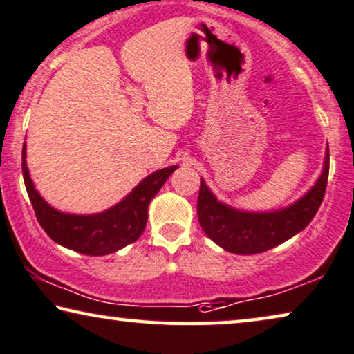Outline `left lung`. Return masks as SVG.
<instances>
[{"label":"left lung","instance_id":"8db88e82","mask_svg":"<svg viewBox=\"0 0 354 354\" xmlns=\"http://www.w3.org/2000/svg\"><path fill=\"white\" fill-rule=\"evenodd\" d=\"M329 176V146L323 170L302 197L270 211H248L219 200L200 178L197 216L200 227L223 250L234 254H257L292 239L312 223L323 202Z\"/></svg>","mask_w":354,"mask_h":354}]
</instances>
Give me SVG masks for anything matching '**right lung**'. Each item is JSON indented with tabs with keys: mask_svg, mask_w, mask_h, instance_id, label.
<instances>
[{
	"mask_svg": "<svg viewBox=\"0 0 354 354\" xmlns=\"http://www.w3.org/2000/svg\"><path fill=\"white\" fill-rule=\"evenodd\" d=\"M176 168L178 165H171L147 175L120 202L108 209L76 214L57 209L42 198L26 167V145L22 149L25 187L41 227L55 243L87 256L111 254L138 240L146 227L151 200Z\"/></svg>",
	"mask_w": 354,
	"mask_h": 354,
	"instance_id": "obj_1",
	"label": "right lung"
}]
</instances>
